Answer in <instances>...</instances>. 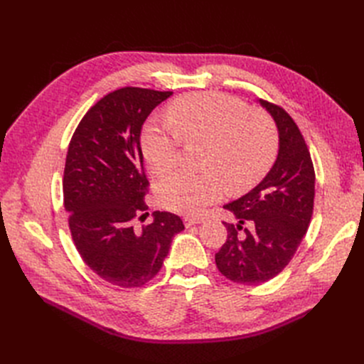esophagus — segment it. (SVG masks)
Here are the masks:
<instances>
[{"mask_svg":"<svg viewBox=\"0 0 364 364\" xmlns=\"http://www.w3.org/2000/svg\"><path fill=\"white\" fill-rule=\"evenodd\" d=\"M185 226L190 228V226H194L197 223H202L203 222V217H185Z\"/></svg>","mask_w":364,"mask_h":364,"instance_id":"1","label":"esophagus"}]
</instances>
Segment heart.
<instances>
[{"instance_id": "1", "label": "heart", "mask_w": 364, "mask_h": 364, "mask_svg": "<svg viewBox=\"0 0 364 364\" xmlns=\"http://www.w3.org/2000/svg\"><path fill=\"white\" fill-rule=\"evenodd\" d=\"M170 126L149 124L141 135V150L150 170L165 176L178 165L181 141L206 144L203 174L176 173L158 186V200L168 211L199 215L222 199L226 186L245 191L270 170L278 151V134L270 117L249 111L237 97L194 92L168 107Z\"/></svg>"}]
</instances>
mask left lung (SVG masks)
Listing matches in <instances>:
<instances>
[{"mask_svg":"<svg viewBox=\"0 0 364 364\" xmlns=\"http://www.w3.org/2000/svg\"><path fill=\"white\" fill-rule=\"evenodd\" d=\"M259 103L277 123L278 158L255 188L223 206L238 223L223 222L228 238L215 253L220 273L245 285L262 284L284 270L306 234L314 206L316 174L299 127L281 106ZM245 223L252 228L241 235Z\"/></svg>","mask_w":364,"mask_h":364,"instance_id":"left-lung-1","label":"left lung"}]
</instances>
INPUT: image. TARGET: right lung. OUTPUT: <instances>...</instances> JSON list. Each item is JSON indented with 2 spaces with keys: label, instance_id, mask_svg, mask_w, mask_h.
<instances>
[{
  "label": "right lung",
  "instance_id": "obj_1",
  "mask_svg": "<svg viewBox=\"0 0 364 364\" xmlns=\"http://www.w3.org/2000/svg\"><path fill=\"white\" fill-rule=\"evenodd\" d=\"M171 94L134 86L109 92L85 114L68 146L63 205L75 249L95 274L123 289L155 278L185 228L167 211L153 213L141 229L134 225L149 209L141 129Z\"/></svg>",
  "mask_w": 364,
  "mask_h": 364
}]
</instances>
